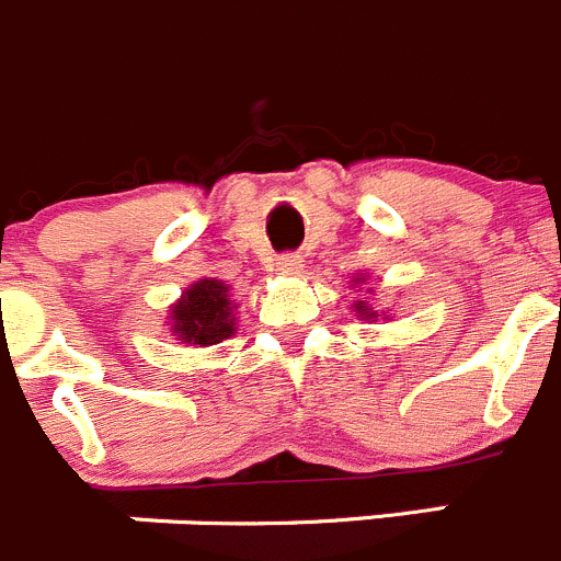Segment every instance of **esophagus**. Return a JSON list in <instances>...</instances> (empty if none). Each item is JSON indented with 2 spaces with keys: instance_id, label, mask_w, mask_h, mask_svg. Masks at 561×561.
Listing matches in <instances>:
<instances>
[{
  "instance_id": "esophagus-1",
  "label": "esophagus",
  "mask_w": 561,
  "mask_h": 561,
  "mask_svg": "<svg viewBox=\"0 0 561 561\" xmlns=\"http://www.w3.org/2000/svg\"><path fill=\"white\" fill-rule=\"evenodd\" d=\"M275 266H277V272H284V275H297V272H302V255H297V253L277 255Z\"/></svg>"
}]
</instances>
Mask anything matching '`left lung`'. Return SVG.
<instances>
[{"instance_id":"1","label":"left lung","mask_w":561,"mask_h":561,"mask_svg":"<svg viewBox=\"0 0 561 561\" xmlns=\"http://www.w3.org/2000/svg\"><path fill=\"white\" fill-rule=\"evenodd\" d=\"M358 280H362V277H358ZM356 314H362L364 320H375V317H378V311H373V308H369L367 302L358 300V302H356Z\"/></svg>"}]
</instances>
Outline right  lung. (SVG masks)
Segmentation results:
<instances>
[{
  "label": "right lung",
  "mask_w": 561,
  "mask_h": 561,
  "mask_svg": "<svg viewBox=\"0 0 561 561\" xmlns=\"http://www.w3.org/2000/svg\"><path fill=\"white\" fill-rule=\"evenodd\" d=\"M230 286L214 277H203L188 286L180 300L169 308L172 314V336L183 344H219L236 331L233 302H230Z\"/></svg>",
  "instance_id": "1"
}]
</instances>
